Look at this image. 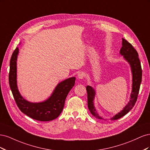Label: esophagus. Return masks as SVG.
<instances>
[{
	"label": "esophagus",
	"instance_id": "1",
	"mask_svg": "<svg viewBox=\"0 0 150 150\" xmlns=\"http://www.w3.org/2000/svg\"><path fill=\"white\" fill-rule=\"evenodd\" d=\"M84 77H85V73H84V72H79V73L78 75V78L79 79H84Z\"/></svg>",
	"mask_w": 150,
	"mask_h": 150
}]
</instances>
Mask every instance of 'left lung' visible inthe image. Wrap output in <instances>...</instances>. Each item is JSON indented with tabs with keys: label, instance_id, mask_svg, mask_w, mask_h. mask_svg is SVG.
<instances>
[{
	"label": "left lung",
	"instance_id": "left-lung-1",
	"mask_svg": "<svg viewBox=\"0 0 150 150\" xmlns=\"http://www.w3.org/2000/svg\"><path fill=\"white\" fill-rule=\"evenodd\" d=\"M120 54L123 56L125 60L128 61L131 68V72L133 74V84L132 92L131 94L129 102L121 111L118 114L111 117V120H116L121 118V117L126 115L132 109L137 101L140 84L142 79V69L141 66V62L138 57V54L133 46L129 42L123 38H122V47L120 49ZM86 91L88 93V106L91 113L97 119L103 120L99 116L94 106V98L95 97V91L90 86H87Z\"/></svg>",
	"mask_w": 150,
	"mask_h": 150
}]
</instances>
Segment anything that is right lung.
I'll list each match as a JSON object with an SVG mask.
<instances>
[{
	"mask_svg": "<svg viewBox=\"0 0 150 150\" xmlns=\"http://www.w3.org/2000/svg\"><path fill=\"white\" fill-rule=\"evenodd\" d=\"M18 53L19 48L16 47L11 56L8 75L10 88L18 108L25 115L38 121H49L57 118L64 108L68 93L74 86L76 78L72 77L59 83L51 96L47 100L36 103L29 102L22 98L17 86Z\"/></svg>",
	"mask_w": 150,
	"mask_h": 150,
	"instance_id": "1",
	"label": "right lung"
}]
</instances>
